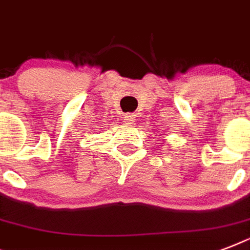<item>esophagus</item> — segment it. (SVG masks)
Returning <instances> with one entry per match:
<instances>
[{
	"mask_svg": "<svg viewBox=\"0 0 250 250\" xmlns=\"http://www.w3.org/2000/svg\"><path fill=\"white\" fill-rule=\"evenodd\" d=\"M123 122H125V123H127V125H133V122H135V115H133V114H125V115H123Z\"/></svg>",
	"mask_w": 250,
	"mask_h": 250,
	"instance_id": "esophagus-1",
	"label": "esophagus"
}]
</instances>
